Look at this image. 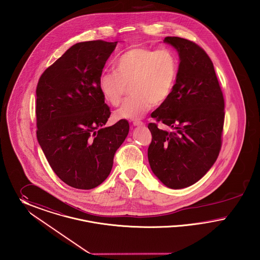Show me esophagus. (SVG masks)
I'll return each instance as SVG.
<instances>
[{"mask_svg":"<svg viewBox=\"0 0 260 260\" xmlns=\"http://www.w3.org/2000/svg\"><path fill=\"white\" fill-rule=\"evenodd\" d=\"M133 125L134 126H142V125H144V122H142L140 120H135V121H133Z\"/></svg>","mask_w":260,"mask_h":260,"instance_id":"34e87169","label":"esophagus"}]
</instances>
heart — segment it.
I'll use <instances>...</instances> for the list:
<instances>
[{
    "label": "heart",
    "instance_id": "obj_1",
    "mask_svg": "<svg viewBox=\"0 0 260 260\" xmlns=\"http://www.w3.org/2000/svg\"><path fill=\"white\" fill-rule=\"evenodd\" d=\"M178 59L169 49L135 47L114 61L115 71H104L99 79L100 91L113 107H118L131 88L133 96L115 112L118 119H138L151 106L161 105L171 95L178 75Z\"/></svg>",
    "mask_w": 260,
    "mask_h": 260
}]
</instances>
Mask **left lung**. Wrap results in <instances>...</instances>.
Returning a JSON list of instances; mask_svg holds the SVG:
<instances>
[{
  "mask_svg": "<svg viewBox=\"0 0 260 260\" xmlns=\"http://www.w3.org/2000/svg\"><path fill=\"white\" fill-rule=\"evenodd\" d=\"M180 56L177 79L168 100L151 113L148 158L154 175L171 189L189 187L211 168L222 146L224 96L213 63L198 44L166 37Z\"/></svg>",
  "mask_w": 260,
  "mask_h": 260,
  "instance_id": "1",
  "label": "left lung"
}]
</instances>
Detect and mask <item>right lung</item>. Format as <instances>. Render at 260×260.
<instances>
[{
  "instance_id": "right-lung-1",
  "label": "right lung",
  "mask_w": 260,
  "mask_h": 260,
  "mask_svg": "<svg viewBox=\"0 0 260 260\" xmlns=\"http://www.w3.org/2000/svg\"><path fill=\"white\" fill-rule=\"evenodd\" d=\"M117 42L73 45L46 69L36 88L37 139L56 176L91 190L110 175L114 153L129 132L121 119L104 127L110 107L99 79Z\"/></svg>"
}]
</instances>
